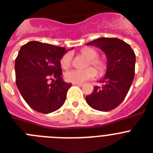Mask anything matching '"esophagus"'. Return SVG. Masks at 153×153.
Returning <instances> with one entry per match:
<instances>
[{"mask_svg": "<svg viewBox=\"0 0 153 153\" xmlns=\"http://www.w3.org/2000/svg\"><path fill=\"white\" fill-rule=\"evenodd\" d=\"M73 85H78V86H82L83 83H72Z\"/></svg>", "mask_w": 153, "mask_h": 153, "instance_id": "1", "label": "esophagus"}]
</instances>
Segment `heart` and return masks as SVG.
Returning <instances> with one entry per match:
<instances>
[{
    "mask_svg": "<svg viewBox=\"0 0 153 153\" xmlns=\"http://www.w3.org/2000/svg\"><path fill=\"white\" fill-rule=\"evenodd\" d=\"M80 55L88 60L86 63V67L92 66L93 68H88L83 71L72 70L69 71L65 74V79L72 83H82L85 81L94 79L96 76V71L100 75H103L108 68V62L103 57H99V51L93 47H84L80 51ZM71 55L69 53H65L61 59V66L63 69L67 70L71 66Z\"/></svg>",
    "mask_w": 153,
    "mask_h": 153,
    "instance_id": "obj_1",
    "label": "heart"
}]
</instances>
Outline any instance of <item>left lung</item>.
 Here are the masks:
<instances>
[{
    "mask_svg": "<svg viewBox=\"0 0 153 153\" xmlns=\"http://www.w3.org/2000/svg\"><path fill=\"white\" fill-rule=\"evenodd\" d=\"M87 45H95L104 51L108 68L105 77L85 96L88 104L95 110L110 111L117 107L126 97L134 77L135 53L129 44L117 38H99Z\"/></svg>",
    "mask_w": 153,
    "mask_h": 153,
    "instance_id": "obj_1",
    "label": "left lung"
}]
</instances>
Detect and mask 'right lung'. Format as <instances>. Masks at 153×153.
<instances>
[{
	"mask_svg": "<svg viewBox=\"0 0 153 153\" xmlns=\"http://www.w3.org/2000/svg\"><path fill=\"white\" fill-rule=\"evenodd\" d=\"M65 47L31 41L21 47L15 59V82L27 104L49 114L61 108L71 83L63 81L60 60Z\"/></svg>",
	"mask_w": 153,
	"mask_h": 153,
	"instance_id": "1",
	"label": "right lung"
}]
</instances>
